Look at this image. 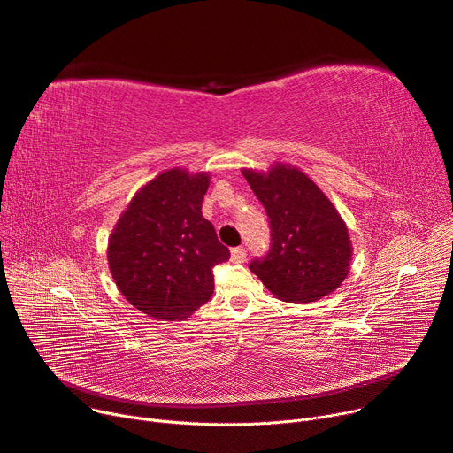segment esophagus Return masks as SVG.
Segmentation results:
<instances>
[{"mask_svg":"<svg viewBox=\"0 0 453 453\" xmlns=\"http://www.w3.org/2000/svg\"><path fill=\"white\" fill-rule=\"evenodd\" d=\"M245 249L243 247H234L233 250H231V262L233 264H242V262H245Z\"/></svg>","mask_w":453,"mask_h":453,"instance_id":"1","label":"esophagus"}]
</instances>
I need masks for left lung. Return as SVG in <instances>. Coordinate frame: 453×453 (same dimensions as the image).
<instances>
[{
	"label": "left lung",
	"mask_w": 453,
	"mask_h": 453,
	"mask_svg": "<svg viewBox=\"0 0 453 453\" xmlns=\"http://www.w3.org/2000/svg\"><path fill=\"white\" fill-rule=\"evenodd\" d=\"M242 173L273 231L269 254L249 269L281 301L304 304L335 292L349 274L353 245L326 193L288 163L278 161L267 172L242 168Z\"/></svg>",
	"instance_id": "8db88e82"
}]
</instances>
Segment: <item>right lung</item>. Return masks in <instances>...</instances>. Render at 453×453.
Here are the masks:
<instances>
[{"instance_id":"right-lung-1","label":"right lung","mask_w":453,"mask_h":453,"mask_svg":"<svg viewBox=\"0 0 453 453\" xmlns=\"http://www.w3.org/2000/svg\"><path fill=\"white\" fill-rule=\"evenodd\" d=\"M210 180V172H161L136 191L109 234L111 276L149 317H189L213 296V267L229 260V249L203 217Z\"/></svg>"}]
</instances>
